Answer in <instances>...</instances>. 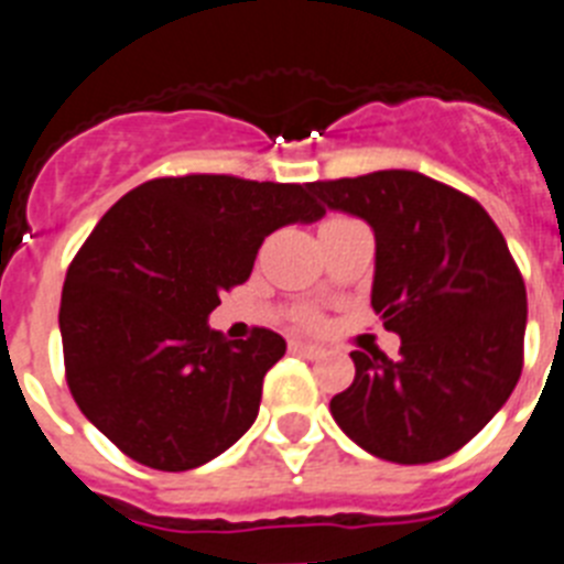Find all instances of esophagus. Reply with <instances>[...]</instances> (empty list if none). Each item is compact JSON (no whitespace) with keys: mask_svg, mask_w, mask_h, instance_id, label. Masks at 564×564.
Here are the masks:
<instances>
[{"mask_svg":"<svg viewBox=\"0 0 564 564\" xmlns=\"http://www.w3.org/2000/svg\"><path fill=\"white\" fill-rule=\"evenodd\" d=\"M288 350H291L293 356H305V358H318V356H322V347H316V344H307V341H296V338H293V341L288 344Z\"/></svg>","mask_w":564,"mask_h":564,"instance_id":"obj_1","label":"esophagus"}]
</instances>
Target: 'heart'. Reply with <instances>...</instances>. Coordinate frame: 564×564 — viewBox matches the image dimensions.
<instances>
[{
	"label": "heart",
	"mask_w": 564,
	"mask_h": 564,
	"mask_svg": "<svg viewBox=\"0 0 564 564\" xmlns=\"http://www.w3.org/2000/svg\"><path fill=\"white\" fill-rule=\"evenodd\" d=\"M316 322H318L316 313H305V316H302V325H316Z\"/></svg>",
	"instance_id": "b5f03b06"
}]
</instances>
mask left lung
Segmentation results:
<instances>
[{
    "label": "left lung",
    "instance_id": "1",
    "mask_svg": "<svg viewBox=\"0 0 564 564\" xmlns=\"http://www.w3.org/2000/svg\"><path fill=\"white\" fill-rule=\"evenodd\" d=\"M307 188L372 226V307L401 336L395 361L350 352L356 378L333 395V417L381 460L417 466L455 455L522 372L528 299L506 237L475 197L406 169Z\"/></svg>",
    "mask_w": 564,
    "mask_h": 564
}]
</instances>
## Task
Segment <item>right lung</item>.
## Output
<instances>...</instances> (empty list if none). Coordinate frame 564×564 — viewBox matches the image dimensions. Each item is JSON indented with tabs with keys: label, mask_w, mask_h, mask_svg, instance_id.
I'll return each mask as SVG.
<instances>
[{
	"label": "right lung",
	"mask_w": 564,
	"mask_h": 564,
	"mask_svg": "<svg viewBox=\"0 0 564 564\" xmlns=\"http://www.w3.org/2000/svg\"><path fill=\"white\" fill-rule=\"evenodd\" d=\"M325 214L299 183L181 174L141 183L104 214L67 268L58 307L78 410L127 457L186 471L257 421L285 338L208 327L220 293L251 276L268 234Z\"/></svg>",
	"instance_id": "obj_1"
}]
</instances>
